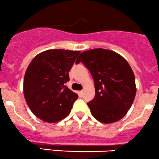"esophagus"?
<instances>
[{"label":"esophagus","mask_w":159,"mask_h":159,"mask_svg":"<svg viewBox=\"0 0 159 159\" xmlns=\"http://www.w3.org/2000/svg\"><path fill=\"white\" fill-rule=\"evenodd\" d=\"M83 94H84V92H83V91H79V92H78V95H79L80 96H83Z\"/></svg>","instance_id":"34e87169"}]
</instances>
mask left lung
I'll use <instances>...</instances> for the list:
<instances>
[{
    "mask_svg": "<svg viewBox=\"0 0 159 159\" xmlns=\"http://www.w3.org/2000/svg\"><path fill=\"white\" fill-rule=\"evenodd\" d=\"M80 62L94 79L95 98L88 102L92 115L103 124L120 120L131 107L136 95L130 64L116 52L102 48L82 52L76 64Z\"/></svg>",
    "mask_w": 159,
    "mask_h": 159,
    "instance_id": "1",
    "label": "left lung"
}]
</instances>
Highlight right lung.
<instances>
[{
	"instance_id": "add662e5",
	"label": "right lung",
	"mask_w": 159,
	"mask_h": 159,
	"mask_svg": "<svg viewBox=\"0 0 159 159\" xmlns=\"http://www.w3.org/2000/svg\"><path fill=\"white\" fill-rule=\"evenodd\" d=\"M80 51L49 50L32 59L24 77L23 92L32 113L47 123L67 117L78 98L66 86Z\"/></svg>"
}]
</instances>
